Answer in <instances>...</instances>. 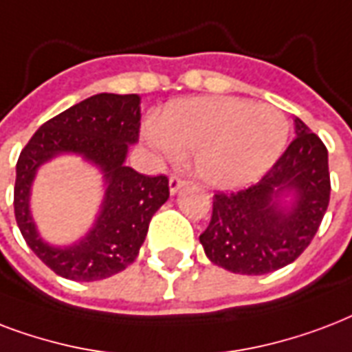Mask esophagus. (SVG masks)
<instances>
[{"label": "esophagus", "instance_id": "1", "mask_svg": "<svg viewBox=\"0 0 352 352\" xmlns=\"http://www.w3.org/2000/svg\"><path fill=\"white\" fill-rule=\"evenodd\" d=\"M184 179L179 178V176H170V179H168V189H170V195H176L182 187H184Z\"/></svg>", "mask_w": 352, "mask_h": 352}]
</instances>
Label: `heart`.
<instances>
[{
	"instance_id": "1",
	"label": "heart",
	"mask_w": 352,
	"mask_h": 352,
	"mask_svg": "<svg viewBox=\"0 0 352 352\" xmlns=\"http://www.w3.org/2000/svg\"><path fill=\"white\" fill-rule=\"evenodd\" d=\"M168 157L192 152L198 179L213 189L252 185L274 167L288 141V121L270 104L239 97H190L168 102L143 130Z\"/></svg>"
}]
</instances>
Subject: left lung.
Masks as SVG:
<instances>
[{
    "mask_svg": "<svg viewBox=\"0 0 352 352\" xmlns=\"http://www.w3.org/2000/svg\"><path fill=\"white\" fill-rule=\"evenodd\" d=\"M296 139L258 184L219 192L200 235L207 258L241 275L294 263L314 239L331 196L325 145L296 117Z\"/></svg>",
    "mask_w": 352,
    "mask_h": 352,
    "instance_id": "8db88e82",
    "label": "left lung"
}]
</instances>
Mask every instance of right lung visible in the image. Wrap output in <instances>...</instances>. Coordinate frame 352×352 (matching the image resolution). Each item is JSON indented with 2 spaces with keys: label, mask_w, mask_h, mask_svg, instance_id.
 Instances as JSON below:
<instances>
[{
  "label": "right lung",
  "mask_w": 352,
  "mask_h": 352,
  "mask_svg": "<svg viewBox=\"0 0 352 352\" xmlns=\"http://www.w3.org/2000/svg\"><path fill=\"white\" fill-rule=\"evenodd\" d=\"M141 97L99 94L43 122L16 163L14 214L38 258L72 280L111 277L135 261L151 219L168 200L167 176H145L126 167L128 148L139 139ZM65 153L100 168L105 195L92 228L73 245L43 241L30 213L32 184L39 167Z\"/></svg>",
  "instance_id": "add662e5"
}]
</instances>
